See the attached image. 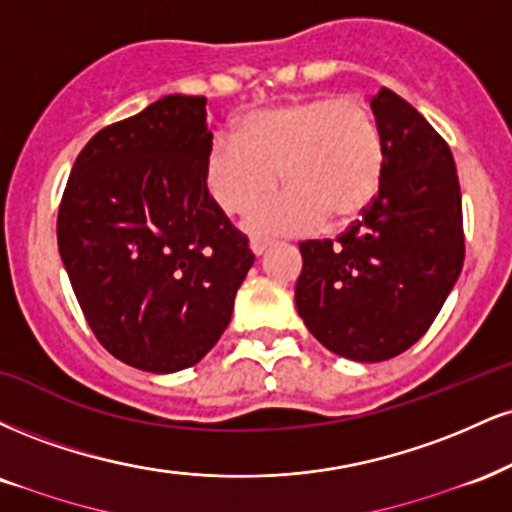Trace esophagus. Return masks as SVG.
Wrapping results in <instances>:
<instances>
[{
    "mask_svg": "<svg viewBox=\"0 0 512 512\" xmlns=\"http://www.w3.org/2000/svg\"><path fill=\"white\" fill-rule=\"evenodd\" d=\"M269 245H272V240H267V238H250V250H252V255H257V257H262L264 252L269 250Z\"/></svg>",
    "mask_w": 512,
    "mask_h": 512,
    "instance_id": "esophagus-1",
    "label": "esophagus"
}]
</instances>
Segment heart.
Segmentation results:
<instances>
[{"instance_id":"b5f03b06","label":"heart","mask_w":512,"mask_h":512,"mask_svg":"<svg viewBox=\"0 0 512 512\" xmlns=\"http://www.w3.org/2000/svg\"><path fill=\"white\" fill-rule=\"evenodd\" d=\"M384 169L377 116L365 102L334 95L252 109L238 119L236 135H214L202 159L207 193L231 214L271 192L282 174L287 193L245 214L252 233L355 224L379 197Z\"/></svg>"}]
</instances>
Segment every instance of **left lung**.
I'll return each mask as SVG.
<instances>
[{
    "label": "left lung",
    "mask_w": 512,
    "mask_h": 512,
    "mask_svg": "<svg viewBox=\"0 0 512 512\" xmlns=\"http://www.w3.org/2000/svg\"><path fill=\"white\" fill-rule=\"evenodd\" d=\"M384 135L379 197L338 240L300 243L295 307L331 353L381 362L432 326L465 260L463 200L446 140L389 88L372 97Z\"/></svg>",
    "instance_id": "1"
}]
</instances>
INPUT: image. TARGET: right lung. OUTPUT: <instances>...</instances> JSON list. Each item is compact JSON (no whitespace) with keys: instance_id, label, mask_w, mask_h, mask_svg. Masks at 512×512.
<instances>
[{"instance_id":"1","label":"right lung","mask_w":512,"mask_h":512,"mask_svg":"<svg viewBox=\"0 0 512 512\" xmlns=\"http://www.w3.org/2000/svg\"><path fill=\"white\" fill-rule=\"evenodd\" d=\"M207 100L166 95L80 150L59 205V255L97 341L171 374L231 322L255 255L207 193Z\"/></svg>"}]
</instances>
